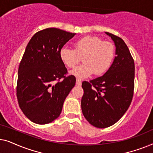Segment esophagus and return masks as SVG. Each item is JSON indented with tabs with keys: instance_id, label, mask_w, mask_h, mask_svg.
I'll list each match as a JSON object with an SVG mask.
<instances>
[{
	"instance_id": "1",
	"label": "esophagus",
	"mask_w": 153,
	"mask_h": 153,
	"mask_svg": "<svg viewBox=\"0 0 153 153\" xmlns=\"http://www.w3.org/2000/svg\"><path fill=\"white\" fill-rule=\"evenodd\" d=\"M76 85H81V81L80 80V79H76Z\"/></svg>"
}]
</instances>
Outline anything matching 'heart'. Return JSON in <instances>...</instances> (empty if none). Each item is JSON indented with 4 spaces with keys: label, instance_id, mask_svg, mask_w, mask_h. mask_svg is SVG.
<instances>
[{
    "label": "heart",
    "instance_id": "b5f03b06",
    "mask_svg": "<svg viewBox=\"0 0 153 153\" xmlns=\"http://www.w3.org/2000/svg\"><path fill=\"white\" fill-rule=\"evenodd\" d=\"M74 49L68 47L60 51V58L68 68L74 67L81 61L83 64L70 72L79 79H84L93 74H104L111 65L115 57V47L111 42L103 41L97 36H86L74 44Z\"/></svg>",
    "mask_w": 153,
    "mask_h": 153
}]
</instances>
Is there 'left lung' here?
<instances>
[{"instance_id":"left-lung-1","label":"left lung","mask_w":153,"mask_h":153,"mask_svg":"<svg viewBox=\"0 0 153 153\" xmlns=\"http://www.w3.org/2000/svg\"><path fill=\"white\" fill-rule=\"evenodd\" d=\"M105 33L114 42L116 56L103 76L82 83L83 114L98 128L120 120L130 105L134 88V62L128 47L120 37Z\"/></svg>"}]
</instances>
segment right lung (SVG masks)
<instances>
[{"mask_svg":"<svg viewBox=\"0 0 153 153\" xmlns=\"http://www.w3.org/2000/svg\"><path fill=\"white\" fill-rule=\"evenodd\" d=\"M75 35L46 28L35 33L26 46L19 67L16 97L25 116L36 124L56 120L74 86L76 79L65 76L68 70L60 60V51Z\"/></svg>","mask_w":153,"mask_h":153,"instance_id":"right-lung-1","label":"right lung"}]
</instances>
